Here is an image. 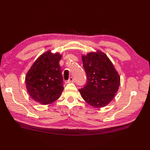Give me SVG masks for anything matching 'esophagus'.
<instances>
[{"mask_svg": "<svg viewBox=\"0 0 150 150\" xmlns=\"http://www.w3.org/2000/svg\"><path fill=\"white\" fill-rule=\"evenodd\" d=\"M74 78H73L72 77L70 78L69 79V80L66 81L67 83H74Z\"/></svg>", "mask_w": 150, "mask_h": 150, "instance_id": "1", "label": "esophagus"}]
</instances>
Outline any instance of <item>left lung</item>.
Listing matches in <instances>:
<instances>
[{
  "instance_id": "left-lung-1",
  "label": "left lung",
  "mask_w": 150,
  "mask_h": 150,
  "mask_svg": "<svg viewBox=\"0 0 150 150\" xmlns=\"http://www.w3.org/2000/svg\"><path fill=\"white\" fill-rule=\"evenodd\" d=\"M81 58L87 83L79 92L82 98L93 107H104L114 99L118 91L119 73L110 59L100 50L90 52Z\"/></svg>"
}]
</instances>
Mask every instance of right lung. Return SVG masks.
<instances>
[{"instance_id":"right-lung-1","label":"right lung","mask_w":150,"mask_h":150,"mask_svg":"<svg viewBox=\"0 0 150 150\" xmlns=\"http://www.w3.org/2000/svg\"><path fill=\"white\" fill-rule=\"evenodd\" d=\"M62 55L48 50L36 59L25 78L29 96L42 105H49L58 99L64 91L59 62Z\"/></svg>"}]
</instances>
